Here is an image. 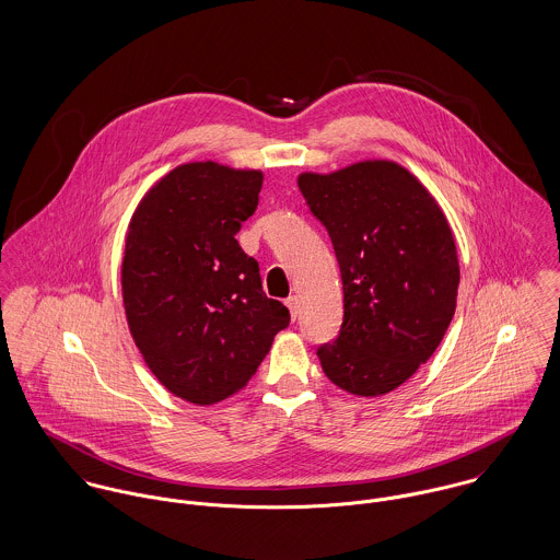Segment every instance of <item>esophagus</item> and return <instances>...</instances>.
I'll return each instance as SVG.
<instances>
[{"mask_svg": "<svg viewBox=\"0 0 560 560\" xmlns=\"http://www.w3.org/2000/svg\"><path fill=\"white\" fill-rule=\"evenodd\" d=\"M285 305H288V310L292 313V319H296L299 317V296H288Z\"/></svg>", "mask_w": 560, "mask_h": 560, "instance_id": "obj_1", "label": "esophagus"}]
</instances>
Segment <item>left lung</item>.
Returning <instances> with one entry per match:
<instances>
[{
	"label": "left lung",
	"instance_id": "8db88e82",
	"mask_svg": "<svg viewBox=\"0 0 560 560\" xmlns=\"http://www.w3.org/2000/svg\"><path fill=\"white\" fill-rule=\"evenodd\" d=\"M299 188L326 228L343 283V322L322 343V370L339 388L375 397L404 384L440 346L459 285L451 228L408 170L365 161Z\"/></svg>",
	"mask_w": 560,
	"mask_h": 560
}]
</instances>
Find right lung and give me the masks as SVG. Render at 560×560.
Wrapping results in <instances>:
<instances>
[{
  "instance_id": "right-lung-1",
  "label": "right lung",
  "mask_w": 560,
  "mask_h": 560,
  "mask_svg": "<svg viewBox=\"0 0 560 560\" xmlns=\"http://www.w3.org/2000/svg\"><path fill=\"white\" fill-rule=\"evenodd\" d=\"M261 172L187 163L139 203L126 236L130 335L174 395L208 406L238 393L290 324L261 290L236 234L257 208Z\"/></svg>"
}]
</instances>
